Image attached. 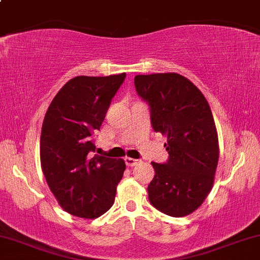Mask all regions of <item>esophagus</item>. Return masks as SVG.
Here are the masks:
<instances>
[{"label":"esophagus","instance_id":"1","mask_svg":"<svg viewBox=\"0 0 260 260\" xmlns=\"http://www.w3.org/2000/svg\"><path fill=\"white\" fill-rule=\"evenodd\" d=\"M124 162H126V165L128 167H133V166H136L138 164L139 160H136V158H132V157H126L124 158Z\"/></svg>","mask_w":260,"mask_h":260}]
</instances>
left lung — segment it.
Here are the masks:
<instances>
[{
    "label": "left lung",
    "mask_w": 260,
    "mask_h": 260,
    "mask_svg": "<svg viewBox=\"0 0 260 260\" xmlns=\"http://www.w3.org/2000/svg\"><path fill=\"white\" fill-rule=\"evenodd\" d=\"M137 93L149 103L155 132L167 138L164 165L151 162L149 201L171 217H185L202 205L214 183L219 144L207 99L176 73L137 75Z\"/></svg>",
    "instance_id": "1"
}]
</instances>
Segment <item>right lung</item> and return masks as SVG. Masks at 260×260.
<instances>
[{
	"label": "right lung",
	"mask_w": 260,
	"mask_h": 260,
	"mask_svg": "<svg viewBox=\"0 0 260 260\" xmlns=\"http://www.w3.org/2000/svg\"><path fill=\"white\" fill-rule=\"evenodd\" d=\"M126 74L76 76L52 100L40 139L41 167L49 189L68 213L86 219L114 205L126 164L94 155L92 136L100 129Z\"/></svg>",
	"instance_id": "obj_1"
}]
</instances>
